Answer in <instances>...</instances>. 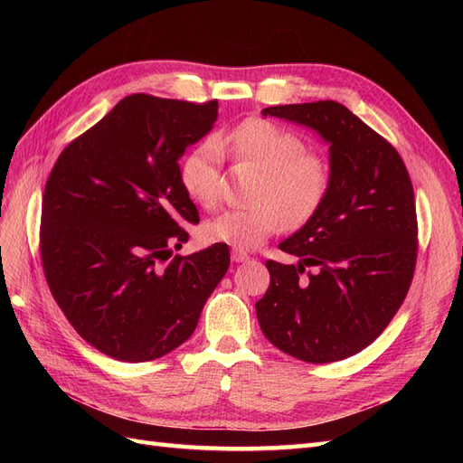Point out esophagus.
<instances>
[{
	"label": "esophagus",
	"mask_w": 463,
	"mask_h": 463,
	"mask_svg": "<svg viewBox=\"0 0 463 463\" xmlns=\"http://www.w3.org/2000/svg\"><path fill=\"white\" fill-rule=\"evenodd\" d=\"M250 257L247 255V253H243V250H240V249H233L232 250V260L233 262H247Z\"/></svg>",
	"instance_id": "1"
}]
</instances>
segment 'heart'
I'll use <instances>...</instances> for the list:
<instances>
[{
    "label": "heart",
    "mask_w": 463,
    "mask_h": 463,
    "mask_svg": "<svg viewBox=\"0 0 463 463\" xmlns=\"http://www.w3.org/2000/svg\"><path fill=\"white\" fill-rule=\"evenodd\" d=\"M223 152L253 164L260 179L250 208H232L203 228L213 243L240 250L255 249L282 230L309 222L330 189V164L318 152L307 150L303 137L270 119L247 118L218 133L213 141L194 146L179 164V184L187 197L213 208L220 197V165Z\"/></svg>",
    "instance_id": "obj_1"
}]
</instances>
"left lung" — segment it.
Wrapping results in <instances>:
<instances>
[{
    "mask_svg": "<svg viewBox=\"0 0 463 463\" xmlns=\"http://www.w3.org/2000/svg\"><path fill=\"white\" fill-rule=\"evenodd\" d=\"M262 116L305 125L330 143V189L317 214L279 243L299 262L266 260L260 330L307 363L352 357L383 334L411 286L417 214L408 167L338 102L272 106Z\"/></svg>",
    "mask_w": 463,
    "mask_h": 463,
    "instance_id": "obj_1",
    "label": "left lung"
}]
</instances>
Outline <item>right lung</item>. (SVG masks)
I'll return each mask as SVG.
<instances>
[{
    "label": "right lung",
    "mask_w": 463,
    "mask_h": 463,
    "mask_svg": "<svg viewBox=\"0 0 463 463\" xmlns=\"http://www.w3.org/2000/svg\"><path fill=\"white\" fill-rule=\"evenodd\" d=\"M216 118V100L131 94L52 167L42 269L55 303L98 352L129 363L170 354L228 272L226 243L170 259L189 240L185 223L199 222L177 160Z\"/></svg>",
    "instance_id": "1"
}]
</instances>
